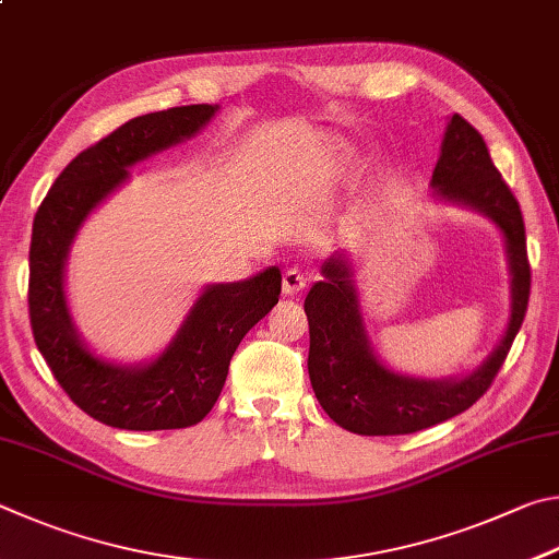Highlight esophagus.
I'll use <instances>...</instances> for the list:
<instances>
[{
    "label": "esophagus",
    "instance_id": "obj_1",
    "mask_svg": "<svg viewBox=\"0 0 559 559\" xmlns=\"http://www.w3.org/2000/svg\"><path fill=\"white\" fill-rule=\"evenodd\" d=\"M307 274L301 272V270H297V267H289L287 272H285V277H282V292H285L287 297H295V295H299L301 289L307 287Z\"/></svg>",
    "mask_w": 559,
    "mask_h": 559
}]
</instances>
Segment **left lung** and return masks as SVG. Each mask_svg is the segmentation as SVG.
Returning a JSON list of instances; mask_svg holds the SVG:
<instances>
[{"mask_svg":"<svg viewBox=\"0 0 559 559\" xmlns=\"http://www.w3.org/2000/svg\"><path fill=\"white\" fill-rule=\"evenodd\" d=\"M432 199L481 213L503 235L511 274V314L484 364L462 378H415L376 356L360 311L354 258L336 252L321 264L324 280L309 289V378L319 405L354 435H413L472 407L501 370L531 297L525 225L515 195L491 162L484 136L462 115L447 122L432 174Z\"/></svg>","mask_w":559,"mask_h":559,"instance_id":"left-lung-1","label":"left lung"}]
</instances>
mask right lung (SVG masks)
<instances>
[{
  "instance_id": "add662e5",
  "label": "right lung",
  "mask_w": 559,
  "mask_h": 559,
  "mask_svg": "<svg viewBox=\"0 0 559 559\" xmlns=\"http://www.w3.org/2000/svg\"><path fill=\"white\" fill-rule=\"evenodd\" d=\"M218 105L150 112L87 146L38 205L28 250V317L34 341L68 397L97 423L134 432L183 429L211 413L242 336L280 301L282 272L203 287L159 356L117 364L78 334L66 297V262L78 230L130 179V166L199 134Z\"/></svg>"
}]
</instances>
